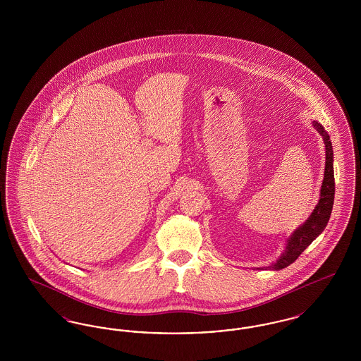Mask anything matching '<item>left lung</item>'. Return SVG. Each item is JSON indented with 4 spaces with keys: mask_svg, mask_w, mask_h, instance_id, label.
Wrapping results in <instances>:
<instances>
[{
    "mask_svg": "<svg viewBox=\"0 0 361 361\" xmlns=\"http://www.w3.org/2000/svg\"><path fill=\"white\" fill-rule=\"evenodd\" d=\"M312 124H314L315 130L321 134V137L324 139V143H325V149H326V152H325L326 153L325 176H324V181H322L321 196H319L318 204L311 212L309 219L299 228H296L292 233L291 237L287 240L286 250L283 252V255L277 258L276 262L267 267V268L276 269V271L291 265L292 262L303 253V250L309 246L310 243L325 230L330 214H331L333 203H334V189L336 188H334V171H333V146H331L330 137L327 135L324 126H321L317 121H312Z\"/></svg>",
    "mask_w": 361,
    "mask_h": 361,
    "instance_id": "left-lung-1",
    "label": "left lung"
}]
</instances>
